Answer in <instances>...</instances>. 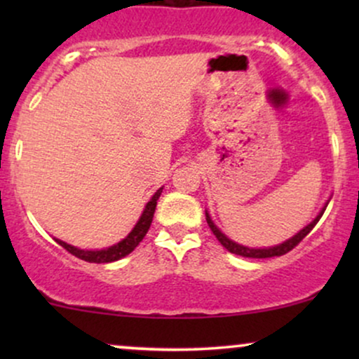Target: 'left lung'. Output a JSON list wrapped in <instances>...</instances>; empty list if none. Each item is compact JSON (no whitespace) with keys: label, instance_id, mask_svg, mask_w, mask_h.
<instances>
[{"label":"left lung","instance_id":"8db88e82","mask_svg":"<svg viewBox=\"0 0 359 359\" xmlns=\"http://www.w3.org/2000/svg\"><path fill=\"white\" fill-rule=\"evenodd\" d=\"M325 211V205L324 209L317 214V217L314 221L311 222V224H307L306 228L300 229V231L295 234V236H292L290 240L280 243L277 246H270V248H248V246H243V245H238V243H234L233 240H229L228 236H226L224 233H221V229H217V226L214 224L211 216H209V212H205V221H208L209 228H211V231L214 233V236L219 240V243L222 246H224L226 250L229 251V253H234V255H240V257H246V258H271V257H282V255L288 253L290 250H294L295 246L299 245L300 241L304 240V238L307 236L309 233L312 231V228L319 222L320 217H323V214Z\"/></svg>","mask_w":359,"mask_h":359}]
</instances>
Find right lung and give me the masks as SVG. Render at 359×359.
Instances as JSON below:
<instances>
[{"mask_svg":"<svg viewBox=\"0 0 359 359\" xmlns=\"http://www.w3.org/2000/svg\"><path fill=\"white\" fill-rule=\"evenodd\" d=\"M162 189L160 187L158 191L154 194V197H151L150 201H148V204L145 205V209H143V214L140 216V219L137 224H135V228L131 229V233L128 234L125 240H121L116 245L109 246V248H104V250H79L76 248V246L72 245H67V243L60 241V240H55L59 245L62 246L64 250H67L69 253H72L74 257L84 259V262H89V263H111V262H116V259L126 257V255H130L131 251H133L137 246L140 245V241L145 238V234L148 233V229H150V224H151V219H154V214H155V208H156V201H158L160 194H162Z\"/></svg>","mask_w":359,"mask_h":359,"instance_id":"obj_1","label":"right lung"}]
</instances>
